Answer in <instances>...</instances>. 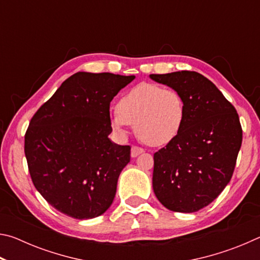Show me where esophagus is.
<instances>
[{
	"label": "esophagus",
	"instance_id": "esophagus-1",
	"mask_svg": "<svg viewBox=\"0 0 260 260\" xmlns=\"http://www.w3.org/2000/svg\"><path fill=\"white\" fill-rule=\"evenodd\" d=\"M144 150L142 148H139V147H135V146H133L132 147V151H131V156L133 157V158H135V157H138L140 153H142Z\"/></svg>",
	"mask_w": 260,
	"mask_h": 260
}]
</instances>
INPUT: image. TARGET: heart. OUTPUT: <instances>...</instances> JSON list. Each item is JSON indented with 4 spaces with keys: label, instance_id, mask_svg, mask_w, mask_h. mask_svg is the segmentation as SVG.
I'll list each match as a JSON object with an SVG mask.
<instances>
[{
    "label": "heart",
    "instance_id": "b5f03b06",
    "mask_svg": "<svg viewBox=\"0 0 260 260\" xmlns=\"http://www.w3.org/2000/svg\"><path fill=\"white\" fill-rule=\"evenodd\" d=\"M110 120L119 133L134 125L136 136L147 146H165L181 131L186 120V104L174 88L142 82L119 100Z\"/></svg>",
    "mask_w": 260,
    "mask_h": 260
}]
</instances>
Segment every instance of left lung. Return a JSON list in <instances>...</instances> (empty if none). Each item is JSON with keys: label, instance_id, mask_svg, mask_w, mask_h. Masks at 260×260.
Wrapping results in <instances>:
<instances>
[{"label": "left lung", "instance_id": "obj_1", "mask_svg": "<svg viewBox=\"0 0 260 260\" xmlns=\"http://www.w3.org/2000/svg\"><path fill=\"white\" fill-rule=\"evenodd\" d=\"M150 78L177 89L186 104L180 133L153 155V191L166 209L196 212L217 199L233 177L242 144L239 114L200 73L179 71Z\"/></svg>", "mask_w": 260, "mask_h": 260}]
</instances>
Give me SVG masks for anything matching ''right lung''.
I'll return each instance as SVG.
<instances>
[{
	"mask_svg": "<svg viewBox=\"0 0 260 260\" xmlns=\"http://www.w3.org/2000/svg\"><path fill=\"white\" fill-rule=\"evenodd\" d=\"M134 79L78 72L30 119L24 148L30 179L59 212L91 219L112 204L131 147L108 138L112 132L110 103Z\"/></svg>",
	"mask_w": 260,
	"mask_h": 260,
	"instance_id": "right-lung-1",
	"label": "right lung"
}]
</instances>
